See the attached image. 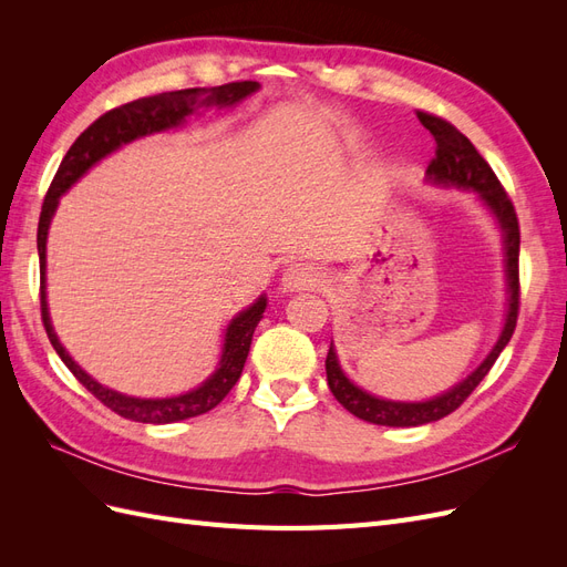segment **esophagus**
<instances>
[{
	"label": "esophagus",
	"mask_w": 567,
	"mask_h": 567,
	"mask_svg": "<svg viewBox=\"0 0 567 567\" xmlns=\"http://www.w3.org/2000/svg\"><path fill=\"white\" fill-rule=\"evenodd\" d=\"M321 271L315 265H307V262H296L290 265L284 277H281V288L284 293H293V290H312L321 284Z\"/></svg>",
	"instance_id": "34e87169"
}]
</instances>
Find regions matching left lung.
Returning <instances> with one entry per match:
<instances>
[{
	"mask_svg": "<svg viewBox=\"0 0 567 567\" xmlns=\"http://www.w3.org/2000/svg\"><path fill=\"white\" fill-rule=\"evenodd\" d=\"M421 125L435 136V158L425 169V182H431L433 186H444V188H463V192H473L477 200L485 205L487 213L494 217L496 227L502 231V244H504V269H506V317L502 333L496 338L494 348L489 354L480 362L475 371H471L466 379L452 385L450 390H444L431 400L423 402H400V400H385L379 398V394H371L364 388H359L352 383L346 371H342L336 346L331 340L329 354H326V381H329V388L333 392V398L346 406L350 414L357 419L375 423V425H390V427H414V425H425L440 421L447 414H452L454 409H458L463 402H466L468 394L480 385V381L489 373L492 364L496 362V357L502 354V350L508 346V340L516 331V321H518V252H520V229H518V217L516 210H513V203L508 200L504 186L496 179L492 173V167L487 161L480 156L477 148L468 142V136H463L454 125H450L447 120H442L431 113H416Z\"/></svg>",
	"mask_w": 567,
	"mask_h": 567,
	"instance_id": "obj_1",
	"label": "left lung"
}]
</instances>
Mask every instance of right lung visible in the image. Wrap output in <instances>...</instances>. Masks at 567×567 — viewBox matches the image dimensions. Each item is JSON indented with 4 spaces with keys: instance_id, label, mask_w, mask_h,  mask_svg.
<instances>
[{
    "instance_id": "obj_1",
    "label": "right lung",
    "mask_w": 567,
    "mask_h": 567,
    "mask_svg": "<svg viewBox=\"0 0 567 567\" xmlns=\"http://www.w3.org/2000/svg\"><path fill=\"white\" fill-rule=\"evenodd\" d=\"M260 90V82H229L221 87H194V90H179V92H163L156 96H144L130 101V104L113 109L101 115L99 120L84 130L75 144L68 148L65 158L59 165V173L51 182L42 215L38 227V252H40V305H42V321L47 336L54 346L61 362L73 371L75 379L87 388L99 402H104L109 409L123 419L136 421V423H177L184 419H194L205 414V411L215 409L221 400L227 398V392L241 379L244 364L250 352V342L255 326L260 323L262 312L267 310V296L257 298L250 307L238 312L225 329V342H221V354L217 369L205 379L198 388L175 394V398H132V394H123L109 385H101L92 375L84 371L75 359L68 354V350L61 346V340L54 331V323L49 317V302H47V236L51 219L59 208L61 196L71 188L80 177H84L90 169L104 161L117 148L125 144H132L142 136L158 134L167 130H177L186 123V117H192L200 109H231L250 94Z\"/></svg>"
}]
</instances>
